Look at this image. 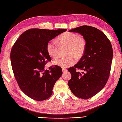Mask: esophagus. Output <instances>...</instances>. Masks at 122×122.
<instances>
[{
	"label": "esophagus",
	"instance_id": "obj_1",
	"mask_svg": "<svg viewBox=\"0 0 122 122\" xmlns=\"http://www.w3.org/2000/svg\"><path fill=\"white\" fill-rule=\"evenodd\" d=\"M62 72H63V73H64V72L67 71V69H66V68H62Z\"/></svg>",
	"mask_w": 122,
	"mask_h": 122
}]
</instances>
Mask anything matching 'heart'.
Returning <instances> with one entry per match:
<instances>
[{
    "mask_svg": "<svg viewBox=\"0 0 122 122\" xmlns=\"http://www.w3.org/2000/svg\"><path fill=\"white\" fill-rule=\"evenodd\" d=\"M60 46H68L66 57H59L53 61L55 65L65 68L72 66L76 63V60H79L83 56L86 50L87 42L85 38L79 36L76 33L66 32L60 35L56 39ZM46 51L48 54L55 58L58 56V45L54 41H50L46 44Z\"/></svg>",
    "mask_w": 122,
    "mask_h": 122,
    "instance_id": "b5f03b06",
    "label": "heart"
}]
</instances>
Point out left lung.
<instances>
[{
    "label": "left lung",
    "instance_id": "left-lung-1",
    "mask_svg": "<svg viewBox=\"0 0 122 122\" xmlns=\"http://www.w3.org/2000/svg\"><path fill=\"white\" fill-rule=\"evenodd\" d=\"M69 31L80 33L86 39L87 45L78 63L68 69L71 74L68 85L75 96L87 99L99 92L107 83L112 65V46L104 33L93 27L82 25ZM77 69L84 72L80 74Z\"/></svg>",
    "mask_w": 122,
    "mask_h": 122
}]
</instances>
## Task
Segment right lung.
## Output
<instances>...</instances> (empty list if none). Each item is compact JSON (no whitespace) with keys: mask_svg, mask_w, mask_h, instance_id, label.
Segmentation results:
<instances>
[{"mask_svg":"<svg viewBox=\"0 0 122 122\" xmlns=\"http://www.w3.org/2000/svg\"><path fill=\"white\" fill-rule=\"evenodd\" d=\"M66 31L30 29L21 35L12 46L10 59L15 80L22 91L33 100L43 101L50 97L54 84L62 74L57 66L45 69L51 61L46 46Z\"/></svg>","mask_w":122,"mask_h":122,"instance_id":"right-lung-1","label":"right lung"}]
</instances>
